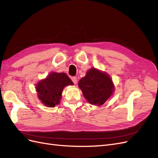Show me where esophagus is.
<instances>
[{"label": "esophagus", "instance_id": "34e87169", "mask_svg": "<svg viewBox=\"0 0 158 158\" xmlns=\"http://www.w3.org/2000/svg\"><path fill=\"white\" fill-rule=\"evenodd\" d=\"M71 80H72V81H73L74 84H76V83H77L78 80H77V78L75 77V76H74V77H72V78H71Z\"/></svg>", "mask_w": 158, "mask_h": 158}]
</instances>
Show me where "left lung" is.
Segmentation results:
<instances>
[{"label": "left lung", "mask_w": 158, "mask_h": 158, "mask_svg": "<svg viewBox=\"0 0 158 158\" xmlns=\"http://www.w3.org/2000/svg\"><path fill=\"white\" fill-rule=\"evenodd\" d=\"M78 86L87 101L95 106L103 105L114 90L109 76L95 69H91L88 71L85 77L79 81Z\"/></svg>", "instance_id": "obj_1"}]
</instances>
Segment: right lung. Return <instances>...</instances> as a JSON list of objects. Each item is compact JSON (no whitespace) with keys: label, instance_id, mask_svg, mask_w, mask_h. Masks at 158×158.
<instances>
[{"label":"right lung","instance_id":"right-lung-1","mask_svg":"<svg viewBox=\"0 0 158 158\" xmlns=\"http://www.w3.org/2000/svg\"><path fill=\"white\" fill-rule=\"evenodd\" d=\"M73 82L65 73H52L36 85L38 98L46 106L55 107L60 103L62 92L66 85Z\"/></svg>","mask_w":158,"mask_h":158}]
</instances>
